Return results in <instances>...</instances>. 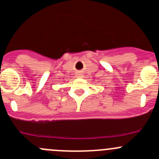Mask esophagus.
I'll return each mask as SVG.
<instances>
[{
	"label": "esophagus",
	"mask_w": 159,
	"mask_h": 159,
	"mask_svg": "<svg viewBox=\"0 0 159 159\" xmlns=\"http://www.w3.org/2000/svg\"><path fill=\"white\" fill-rule=\"evenodd\" d=\"M77 78H82V74H80V73H78L76 75Z\"/></svg>",
	"instance_id": "1"
}]
</instances>
